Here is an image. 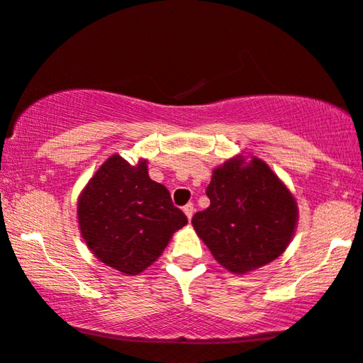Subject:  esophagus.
Instances as JSON below:
<instances>
[{
	"label": "esophagus",
	"instance_id": "obj_1",
	"mask_svg": "<svg viewBox=\"0 0 363 363\" xmlns=\"http://www.w3.org/2000/svg\"><path fill=\"white\" fill-rule=\"evenodd\" d=\"M182 211H184V214L187 216V219H192V216H194V204H192V202H189V204H186L184 206V209H182Z\"/></svg>",
	"mask_w": 363,
	"mask_h": 363
}]
</instances>
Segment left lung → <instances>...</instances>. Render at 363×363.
Instances as JSON below:
<instances>
[{"instance_id":"8db88e82","label":"left lung","mask_w":363,"mask_h":363,"mask_svg":"<svg viewBox=\"0 0 363 363\" xmlns=\"http://www.w3.org/2000/svg\"><path fill=\"white\" fill-rule=\"evenodd\" d=\"M211 206L192 225L222 267L245 274L272 262L291 242L297 204L267 164L234 157L217 167L206 189Z\"/></svg>"}]
</instances>
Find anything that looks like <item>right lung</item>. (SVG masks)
Masks as SVG:
<instances>
[{
	"label": "right lung",
	"instance_id": "add662e5",
	"mask_svg": "<svg viewBox=\"0 0 363 363\" xmlns=\"http://www.w3.org/2000/svg\"><path fill=\"white\" fill-rule=\"evenodd\" d=\"M84 242L108 267L136 275L157 260L171 235L187 224L169 191L154 182L146 161L131 166L111 156L77 201Z\"/></svg>",
	"mask_w": 363,
	"mask_h": 363
}]
</instances>
